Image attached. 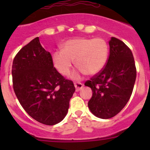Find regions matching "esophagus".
<instances>
[{
  "label": "esophagus",
  "mask_w": 150,
  "mask_h": 150,
  "mask_svg": "<svg viewBox=\"0 0 150 150\" xmlns=\"http://www.w3.org/2000/svg\"><path fill=\"white\" fill-rule=\"evenodd\" d=\"M74 85H75L76 91H81V89L83 88V85L80 82H75L74 83Z\"/></svg>",
  "instance_id": "esophagus-1"
}]
</instances>
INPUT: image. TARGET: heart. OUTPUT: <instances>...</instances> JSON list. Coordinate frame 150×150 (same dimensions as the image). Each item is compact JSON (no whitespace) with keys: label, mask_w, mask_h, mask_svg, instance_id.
<instances>
[{"label":"heart","mask_w":150,"mask_h":150,"mask_svg":"<svg viewBox=\"0 0 150 150\" xmlns=\"http://www.w3.org/2000/svg\"><path fill=\"white\" fill-rule=\"evenodd\" d=\"M109 46L102 38H78L64 43L62 50L53 53L52 62L54 67L61 75L69 74L75 60L78 69L73 74L74 78H78L80 74L94 75L104 67L108 59Z\"/></svg>","instance_id":"obj_1"}]
</instances>
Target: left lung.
<instances>
[{"label":"left lung","mask_w":150,"mask_h":150,"mask_svg":"<svg viewBox=\"0 0 150 150\" xmlns=\"http://www.w3.org/2000/svg\"><path fill=\"white\" fill-rule=\"evenodd\" d=\"M110 55L99 73L85 83L93 94L88 106L97 117L109 119L118 114L132 94L137 69L131 49L122 40L112 37Z\"/></svg>","instance_id":"obj_1"}]
</instances>
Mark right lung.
Returning <instances> with one entry per match:
<instances>
[{
	"instance_id": "1",
	"label": "right lung",
	"mask_w": 150,
	"mask_h": 150,
	"mask_svg": "<svg viewBox=\"0 0 150 150\" xmlns=\"http://www.w3.org/2000/svg\"><path fill=\"white\" fill-rule=\"evenodd\" d=\"M11 73L15 94L30 117L48 125L64 118L75 88L56 69L38 37L16 54Z\"/></svg>"
}]
</instances>
